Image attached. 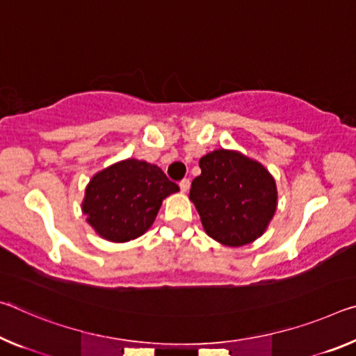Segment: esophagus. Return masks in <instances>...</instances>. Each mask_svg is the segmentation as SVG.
<instances>
[{
  "label": "esophagus",
  "instance_id": "esophagus-1",
  "mask_svg": "<svg viewBox=\"0 0 356 356\" xmlns=\"http://www.w3.org/2000/svg\"><path fill=\"white\" fill-rule=\"evenodd\" d=\"M179 187H180V190H182V193H187L188 188H190V180H188V179H184V180H180Z\"/></svg>",
  "mask_w": 356,
  "mask_h": 356
}]
</instances>
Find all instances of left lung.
<instances>
[{
  "label": "left lung",
  "mask_w": 356,
  "mask_h": 356,
  "mask_svg": "<svg viewBox=\"0 0 356 356\" xmlns=\"http://www.w3.org/2000/svg\"><path fill=\"white\" fill-rule=\"evenodd\" d=\"M190 201L213 241L241 247L257 241L277 209V185L261 163L238 150L218 149L200 160Z\"/></svg>",
  "instance_id": "obj_1"
}]
</instances>
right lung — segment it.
Masks as SVG:
<instances>
[{"mask_svg":"<svg viewBox=\"0 0 356 356\" xmlns=\"http://www.w3.org/2000/svg\"><path fill=\"white\" fill-rule=\"evenodd\" d=\"M177 191L160 168L128 158L90 179L82 212L99 238L128 242L152 227L163 200Z\"/></svg>","mask_w":356,"mask_h":356,"instance_id":"obj_1","label":"right lung"}]
</instances>
